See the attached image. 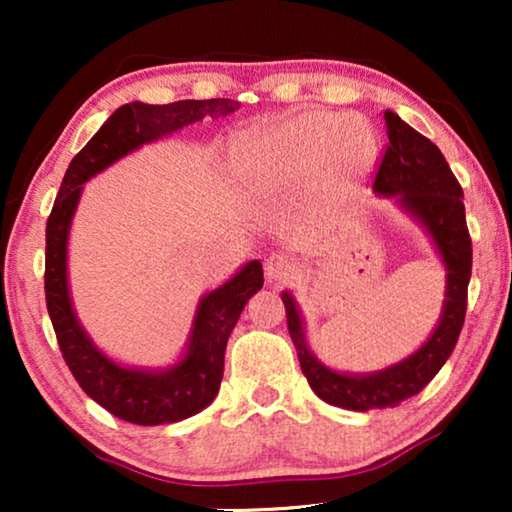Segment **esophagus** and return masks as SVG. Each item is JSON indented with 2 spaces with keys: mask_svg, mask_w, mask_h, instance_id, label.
<instances>
[{
  "mask_svg": "<svg viewBox=\"0 0 512 512\" xmlns=\"http://www.w3.org/2000/svg\"><path fill=\"white\" fill-rule=\"evenodd\" d=\"M293 272V258L286 254H270L265 258V277L268 282H284Z\"/></svg>",
  "mask_w": 512,
  "mask_h": 512,
  "instance_id": "obj_1",
  "label": "esophagus"
}]
</instances>
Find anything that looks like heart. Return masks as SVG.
<instances>
[{
  "label": "heart",
  "mask_w": 512,
  "mask_h": 512,
  "mask_svg": "<svg viewBox=\"0 0 512 512\" xmlns=\"http://www.w3.org/2000/svg\"><path fill=\"white\" fill-rule=\"evenodd\" d=\"M373 156L375 135L368 123L317 111L251 142L242 151L240 170L249 184L277 188L310 177L324 163L338 172H359Z\"/></svg>",
  "instance_id": "1"
}]
</instances>
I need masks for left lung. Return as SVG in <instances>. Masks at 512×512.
Returning a JSON list of instances; mask_svg holds the SVG:
<instances>
[{"mask_svg": "<svg viewBox=\"0 0 512 512\" xmlns=\"http://www.w3.org/2000/svg\"><path fill=\"white\" fill-rule=\"evenodd\" d=\"M389 144L375 172L373 191L396 198L429 230L447 270L445 305L436 331L415 354L396 366L370 375H342L326 368L310 352L305 328L291 293H282L286 324L296 345L300 368L321 401L345 410L394 408L405 398L415 396L429 384L457 345L466 317L468 282H471L473 247L466 226L464 191L436 144L415 128L401 121L394 111H384Z\"/></svg>", "mask_w": 512, "mask_h": 512, "instance_id": "1", "label": "left lung"}]
</instances>
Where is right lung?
Masks as SVG:
<instances>
[{"mask_svg": "<svg viewBox=\"0 0 512 512\" xmlns=\"http://www.w3.org/2000/svg\"><path fill=\"white\" fill-rule=\"evenodd\" d=\"M235 109L237 102L226 97L172 104H123L72 158L46 221V307L62 359L79 387L123 422L139 426L181 422L214 401L221 387L228 338L247 300L261 291L263 265L249 261L233 279L200 300L188 349L177 366L167 370L118 366L83 331L67 289V237L83 184L142 144L156 142L202 118L228 116Z\"/></svg>", "mask_w": 512, "mask_h": 512, "instance_id": "obj_1", "label": "right lung"}]
</instances>
